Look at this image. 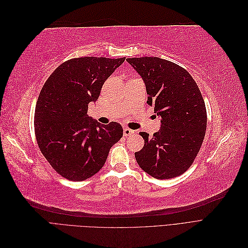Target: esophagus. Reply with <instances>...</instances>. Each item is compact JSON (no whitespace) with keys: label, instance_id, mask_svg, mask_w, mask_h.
Wrapping results in <instances>:
<instances>
[{"label":"esophagus","instance_id":"1","mask_svg":"<svg viewBox=\"0 0 248 248\" xmlns=\"http://www.w3.org/2000/svg\"><path fill=\"white\" fill-rule=\"evenodd\" d=\"M133 133H134V131L129 129V128H127V127L123 129V136L124 137H129V136H131V134H133Z\"/></svg>","mask_w":248,"mask_h":248}]
</instances>
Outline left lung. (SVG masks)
I'll return each instance as SVG.
<instances>
[{"instance_id": "1", "label": "left lung", "mask_w": 248, "mask_h": 248, "mask_svg": "<svg viewBox=\"0 0 248 248\" xmlns=\"http://www.w3.org/2000/svg\"><path fill=\"white\" fill-rule=\"evenodd\" d=\"M144 79L148 104L160 116L161 128L134 153L140 168L156 179H170L190 168L207 127V110L200 89L183 67L157 57L126 60Z\"/></svg>"}]
</instances>
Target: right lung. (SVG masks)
I'll return each instance as SVG.
<instances>
[{"label":"right lung","mask_w":248,"mask_h":248,"mask_svg":"<svg viewBox=\"0 0 248 248\" xmlns=\"http://www.w3.org/2000/svg\"><path fill=\"white\" fill-rule=\"evenodd\" d=\"M125 58H73L60 65L43 85L35 108L38 147L59 175L84 181L98 172L109 149L123 136L117 122L102 125L87 115L101 88Z\"/></svg>","instance_id":"right-lung-1"}]
</instances>
